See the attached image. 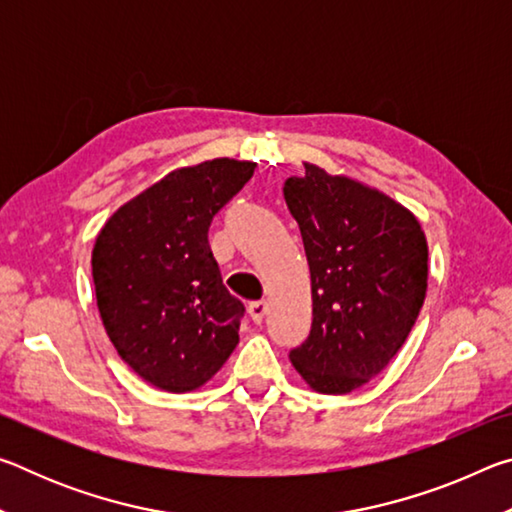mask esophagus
I'll return each instance as SVG.
<instances>
[{
  "instance_id": "esophagus-1",
  "label": "esophagus",
  "mask_w": 512,
  "mask_h": 512,
  "mask_svg": "<svg viewBox=\"0 0 512 512\" xmlns=\"http://www.w3.org/2000/svg\"><path fill=\"white\" fill-rule=\"evenodd\" d=\"M266 311H268V302L266 300H257V302H250V305H248V314H250V318L255 320L257 325L264 320Z\"/></svg>"
}]
</instances>
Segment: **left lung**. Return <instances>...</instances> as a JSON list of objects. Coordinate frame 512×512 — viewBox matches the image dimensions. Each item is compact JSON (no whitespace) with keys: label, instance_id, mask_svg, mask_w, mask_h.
I'll use <instances>...</instances> for the list:
<instances>
[{"label":"left lung","instance_id":"8db88e82","mask_svg":"<svg viewBox=\"0 0 512 512\" xmlns=\"http://www.w3.org/2000/svg\"><path fill=\"white\" fill-rule=\"evenodd\" d=\"M311 275V332L289 359L309 388L357 391L402 348L429 280L420 221L402 203L305 162L284 183Z\"/></svg>","mask_w":512,"mask_h":512}]
</instances>
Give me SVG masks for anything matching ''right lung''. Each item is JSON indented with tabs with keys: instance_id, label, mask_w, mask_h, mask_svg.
I'll list each match as a JSON object with an SVG mask.
<instances>
[{
	"instance_id": "right-lung-1",
	"label": "right lung",
	"mask_w": 512,
	"mask_h": 512,
	"mask_svg": "<svg viewBox=\"0 0 512 512\" xmlns=\"http://www.w3.org/2000/svg\"><path fill=\"white\" fill-rule=\"evenodd\" d=\"M253 173L255 162L235 158L169 171L121 205L94 241L108 339L160 391L205 386L237 348L244 305L223 287L207 228Z\"/></svg>"
}]
</instances>
